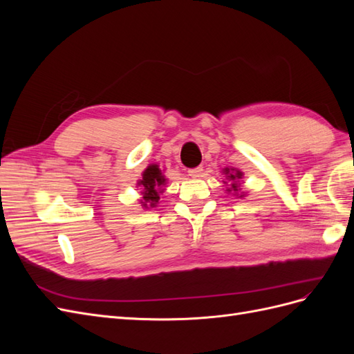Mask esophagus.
Returning <instances> with one entry per match:
<instances>
[{
    "instance_id": "1",
    "label": "esophagus",
    "mask_w": 354,
    "mask_h": 354,
    "mask_svg": "<svg viewBox=\"0 0 354 354\" xmlns=\"http://www.w3.org/2000/svg\"><path fill=\"white\" fill-rule=\"evenodd\" d=\"M202 167H196V168H192V169H189L187 173H189V176L192 177V178H198V177H201V174H202Z\"/></svg>"
}]
</instances>
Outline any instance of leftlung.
I'll return each mask as SVG.
<instances>
[{"label": "left lung", "instance_id": "obj_1", "mask_svg": "<svg viewBox=\"0 0 354 354\" xmlns=\"http://www.w3.org/2000/svg\"><path fill=\"white\" fill-rule=\"evenodd\" d=\"M223 173L226 174L227 180L230 181V187L227 189V192H233L234 195H239V190H241V183L239 180L243 177V173L239 169H234V168H224ZM243 195L241 194L239 198H242Z\"/></svg>", "mask_w": 354, "mask_h": 354}]
</instances>
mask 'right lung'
Listing matches in <instances>:
<instances>
[{
    "label": "right lung",
    "instance_id": "obj_1",
    "mask_svg": "<svg viewBox=\"0 0 354 354\" xmlns=\"http://www.w3.org/2000/svg\"><path fill=\"white\" fill-rule=\"evenodd\" d=\"M167 185V178L160 171L159 165L151 164L142 174V178L137 181V186L140 187V194L143 195L140 203L145 208H153L159 202V195L164 192V186Z\"/></svg>",
    "mask_w": 354,
    "mask_h": 354
}]
</instances>
